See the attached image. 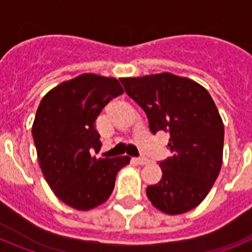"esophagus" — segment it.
<instances>
[{
  "label": "esophagus",
  "mask_w": 252,
  "mask_h": 252,
  "mask_svg": "<svg viewBox=\"0 0 252 252\" xmlns=\"http://www.w3.org/2000/svg\"><path fill=\"white\" fill-rule=\"evenodd\" d=\"M133 161L136 162V164H139V165H146V164L150 162V160H149L148 158H136V159H133Z\"/></svg>",
  "instance_id": "1"
}]
</instances>
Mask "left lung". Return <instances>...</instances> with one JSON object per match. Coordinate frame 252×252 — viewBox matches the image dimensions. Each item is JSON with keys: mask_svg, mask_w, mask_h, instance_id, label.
<instances>
[{"mask_svg": "<svg viewBox=\"0 0 252 252\" xmlns=\"http://www.w3.org/2000/svg\"><path fill=\"white\" fill-rule=\"evenodd\" d=\"M120 81L145 111L151 132L170 133L171 157L159 162L162 177L146 188L148 198L166 215L195 208L222 166L224 128L212 97L197 82L171 73Z\"/></svg>", "mask_w": 252, "mask_h": 252, "instance_id": "obj_1", "label": "left lung"}]
</instances>
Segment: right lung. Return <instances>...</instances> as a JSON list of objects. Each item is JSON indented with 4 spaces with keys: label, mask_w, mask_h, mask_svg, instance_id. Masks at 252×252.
Wrapping results in <instances>:
<instances>
[{
    "label": "right lung",
    "mask_w": 252,
    "mask_h": 252,
    "mask_svg": "<svg viewBox=\"0 0 252 252\" xmlns=\"http://www.w3.org/2000/svg\"><path fill=\"white\" fill-rule=\"evenodd\" d=\"M122 93L116 78L86 73L53 88L37 107L31 132L40 168L55 195L78 211L106 202L119 170L130 162L128 157H91L102 146L95 120Z\"/></svg>",
    "instance_id": "1"
}]
</instances>
